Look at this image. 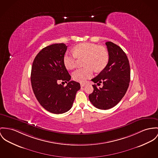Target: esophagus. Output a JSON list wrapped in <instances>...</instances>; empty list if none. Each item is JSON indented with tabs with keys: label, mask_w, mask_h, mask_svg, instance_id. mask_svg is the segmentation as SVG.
I'll return each mask as SVG.
<instances>
[{
	"label": "esophagus",
	"mask_w": 158,
	"mask_h": 158,
	"mask_svg": "<svg viewBox=\"0 0 158 158\" xmlns=\"http://www.w3.org/2000/svg\"><path fill=\"white\" fill-rule=\"evenodd\" d=\"M85 85V84H84V83H81V87H83V86H84Z\"/></svg>",
	"instance_id": "34e87169"
}]
</instances>
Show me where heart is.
I'll use <instances>...</instances> for the list:
<instances>
[{
	"instance_id": "heart-1",
	"label": "heart",
	"mask_w": 158,
	"mask_h": 158,
	"mask_svg": "<svg viewBox=\"0 0 158 158\" xmlns=\"http://www.w3.org/2000/svg\"><path fill=\"white\" fill-rule=\"evenodd\" d=\"M85 58L84 64L86 67L76 70L72 74L73 79L79 82L91 77L94 70L100 72L106 68L109 62V52L103 46L83 43L73 48V53L66 52L63 56V62L67 69L72 70L77 65V58Z\"/></svg>"
}]
</instances>
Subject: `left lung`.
<instances>
[{
  "label": "left lung",
  "instance_id": "1",
  "mask_svg": "<svg viewBox=\"0 0 158 158\" xmlns=\"http://www.w3.org/2000/svg\"><path fill=\"white\" fill-rule=\"evenodd\" d=\"M109 60L106 68L91 79L93 92L89 95L91 103L98 109L106 110L117 105L125 95L131 79V69L126 54L112 42L106 43Z\"/></svg>",
  "mask_w": 158,
  "mask_h": 158
}]
</instances>
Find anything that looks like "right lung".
<instances>
[{"label":"right lung","mask_w":158,"mask_h":158,"mask_svg":"<svg viewBox=\"0 0 158 158\" xmlns=\"http://www.w3.org/2000/svg\"><path fill=\"white\" fill-rule=\"evenodd\" d=\"M67 46L64 43L53 44L42 49L36 55L31 70V85L40 105L50 112L63 114L72 108L80 84L70 80L63 56ZM60 81L68 83L65 87Z\"/></svg>","instance_id":"add662e5"}]
</instances>
